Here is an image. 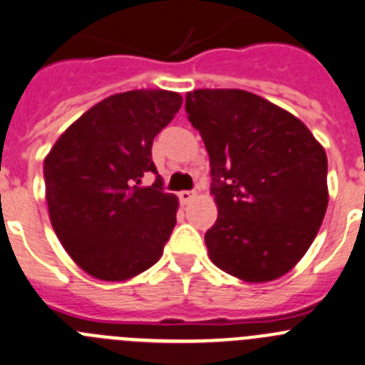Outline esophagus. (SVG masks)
<instances>
[{"label":"esophagus","mask_w":365,"mask_h":365,"mask_svg":"<svg viewBox=\"0 0 365 365\" xmlns=\"http://www.w3.org/2000/svg\"><path fill=\"white\" fill-rule=\"evenodd\" d=\"M194 196H196V192H194V190H182V192H178V197H180V201H182V205L189 203Z\"/></svg>","instance_id":"esophagus-1"}]
</instances>
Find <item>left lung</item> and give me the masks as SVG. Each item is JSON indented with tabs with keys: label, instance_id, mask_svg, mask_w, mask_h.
Returning <instances> with one entry per match:
<instances>
[{
	"label": "left lung",
	"instance_id": "1",
	"mask_svg": "<svg viewBox=\"0 0 365 365\" xmlns=\"http://www.w3.org/2000/svg\"><path fill=\"white\" fill-rule=\"evenodd\" d=\"M210 157L217 221L205 233L212 262L251 284L291 271L328 207V160L310 130L284 108L239 88L185 96Z\"/></svg>",
	"mask_w": 365,
	"mask_h": 365
}]
</instances>
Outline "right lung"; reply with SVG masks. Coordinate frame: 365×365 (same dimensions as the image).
<instances>
[{
    "instance_id": "right-lung-1",
    "label": "right lung",
    "mask_w": 365,
    "mask_h": 365,
    "mask_svg": "<svg viewBox=\"0 0 365 365\" xmlns=\"http://www.w3.org/2000/svg\"><path fill=\"white\" fill-rule=\"evenodd\" d=\"M182 107L169 91H130L94 105L44 160L53 230L91 277L121 282L157 264L176 225L178 197L164 192L153 139ZM153 186L143 187L146 174Z\"/></svg>"
}]
</instances>
